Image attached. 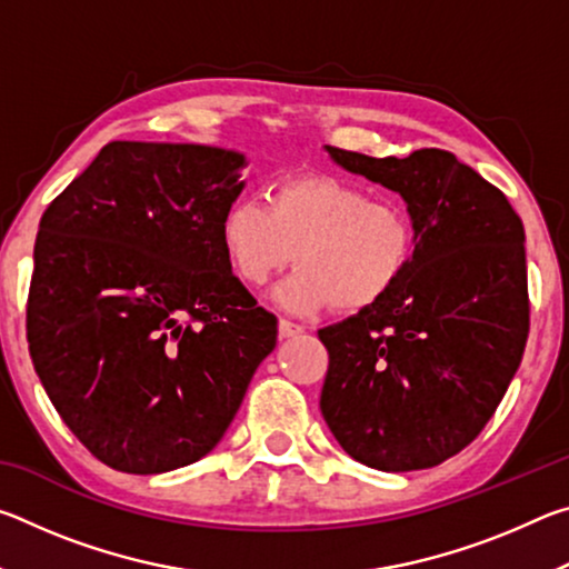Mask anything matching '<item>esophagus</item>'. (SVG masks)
Masks as SVG:
<instances>
[{
	"label": "esophagus",
	"instance_id": "esophagus-1",
	"mask_svg": "<svg viewBox=\"0 0 569 569\" xmlns=\"http://www.w3.org/2000/svg\"><path fill=\"white\" fill-rule=\"evenodd\" d=\"M298 333H303V326L301 323H293V321H288V319L278 321V336H281V339H293V336H298Z\"/></svg>",
	"mask_w": 569,
	"mask_h": 569
}]
</instances>
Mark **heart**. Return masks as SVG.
I'll return each mask as SVG.
<instances>
[{
	"label": "heart",
	"instance_id": "obj_1",
	"mask_svg": "<svg viewBox=\"0 0 569 569\" xmlns=\"http://www.w3.org/2000/svg\"><path fill=\"white\" fill-rule=\"evenodd\" d=\"M218 238L230 271L248 288H263L296 256L301 268L278 288V301L293 313L379 306L411 271L419 243L409 208L333 176L278 182L268 206L233 200Z\"/></svg>",
	"mask_w": 569,
	"mask_h": 569
}]
</instances>
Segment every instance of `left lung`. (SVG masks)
Masks as SVG:
<instances>
[{"mask_svg": "<svg viewBox=\"0 0 569 569\" xmlns=\"http://www.w3.org/2000/svg\"><path fill=\"white\" fill-rule=\"evenodd\" d=\"M329 152L407 200L419 243L387 301L319 331L329 351L321 413L346 455L366 467H437L479 437L522 361V218L502 190L447 150Z\"/></svg>", "mask_w": 569, "mask_h": 569, "instance_id": "1", "label": "left lung"}]
</instances>
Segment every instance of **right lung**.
Wrapping results in <instances>:
<instances>
[{"mask_svg":"<svg viewBox=\"0 0 569 569\" xmlns=\"http://www.w3.org/2000/svg\"><path fill=\"white\" fill-rule=\"evenodd\" d=\"M243 156L118 140L40 220L27 341L52 407L128 475L192 465L233 421L278 321L230 273L218 228Z\"/></svg>","mask_w":569,"mask_h":569,"instance_id":"right-lung-1","label":"right lung"}]
</instances>
